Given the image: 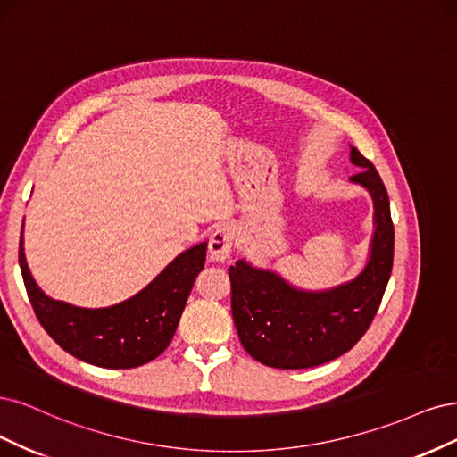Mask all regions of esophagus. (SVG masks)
Masks as SVG:
<instances>
[{"label": "esophagus", "mask_w": 457, "mask_h": 457, "mask_svg": "<svg viewBox=\"0 0 457 457\" xmlns=\"http://www.w3.org/2000/svg\"><path fill=\"white\" fill-rule=\"evenodd\" d=\"M233 239H235V231L231 226L224 224V226H218L212 235H211V241H209V254L212 260L216 262H226L231 254V248H233Z\"/></svg>", "instance_id": "esophagus-1"}]
</instances>
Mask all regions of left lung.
<instances>
[{
    "label": "left lung",
    "instance_id": "8db88e82",
    "mask_svg": "<svg viewBox=\"0 0 457 457\" xmlns=\"http://www.w3.org/2000/svg\"><path fill=\"white\" fill-rule=\"evenodd\" d=\"M349 148V161L361 169L349 182L362 186L374 203V233L361 273L332 288L307 290L245 258L229 268L235 328L248 355L266 366L298 370L344 355L370 327L384 298L395 248L387 189L370 161Z\"/></svg>",
    "mask_w": 457,
    "mask_h": 457
}]
</instances>
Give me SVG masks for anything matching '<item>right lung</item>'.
<instances>
[{"mask_svg":"<svg viewBox=\"0 0 457 457\" xmlns=\"http://www.w3.org/2000/svg\"><path fill=\"white\" fill-rule=\"evenodd\" d=\"M22 233L19 263L41 327L70 355L115 370L142 366L167 349L207 258V241H203L176 256L135 296L108 307H79L53 300L37 287L26 263Z\"/></svg>","mask_w":457,"mask_h":457,"instance_id":"obj_1","label":"right lung"}]
</instances>
